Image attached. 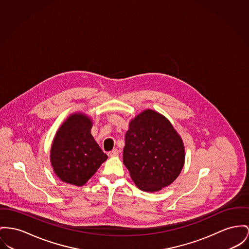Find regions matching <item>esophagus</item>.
I'll use <instances>...</instances> for the list:
<instances>
[{"mask_svg": "<svg viewBox=\"0 0 249 249\" xmlns=\"http://www.w3.org/2000/svg\"><path fill=\"white\" fill-rule=\"evenodd\" d=\"M109 157H116L119 155V150L118 149H113L112 151H110V152H108V154H107Z\"/></svg>", "mask_w": 249, "mask_h": 249, "instance_id": "esophagus-1", "label": "esophagus"}]
</instances>
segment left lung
Here are the masks:
<instances>
[{"label": "left lung", "mask_w": 249, "mask_h": 249, "mask_svg": "<svg viewBox=\"0 0 249 249\" xmlns=\"http://www.w3.org/2000/svg\"><path fill=\"white\" fill-rule=\"evenodd\" d=\"M123 161L133 181L144 192H158L174 182L185 160L182 140L169 120L146 109L129 123Z\"/></svg>", "instance_id": "obj_1"}]
</instances>
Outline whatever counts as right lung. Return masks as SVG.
I'll list each match as a JSON object with an SVG mask.
<instances>
[{
	"instance_id": "add662e5",
	"label": "right lung",
	"mask_w": 249,
	"mask_h": 249,
	"mask_svg": "<svg viewBox=\"0 0 249 249\" xmlns=\"http://www.w3.org/2000/svg\"><path fill=\"white\" fill-rule=\"evenodd\" d=\"M91 127L89 117L74 113L55 134L51 147V164L63 182L83 186L107 159L94 141Z\"/></svg>"
}]
</instances>
